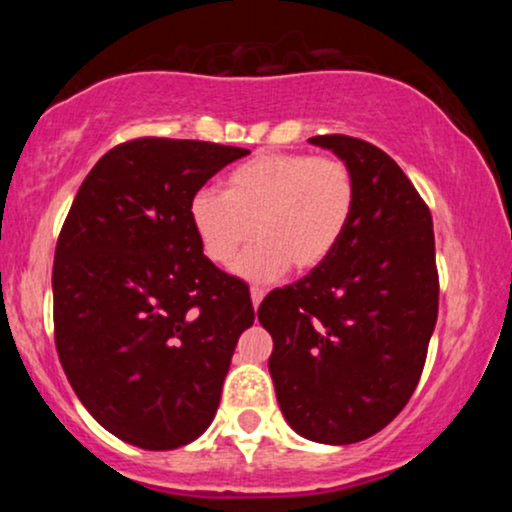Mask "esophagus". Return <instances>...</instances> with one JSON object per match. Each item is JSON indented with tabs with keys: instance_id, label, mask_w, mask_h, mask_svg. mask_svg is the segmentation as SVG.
<instances>
[{
	"instance_id": "obj_1",
	"label": "esophagus",
	"mask_w": 512,
	"mask_h": 512,
	"mask_svg": "<svg viewBox=\"0 0 512 512\" xmlns=\"http://www.w3.org/2000/svg\"><path fill=\"white\" fill-rule=\"evenodd\" d=\"M250 298H252V305H255V308H260V303H262V298H264V289H260V286H252Z\"/></svg>"
}]
</instances>
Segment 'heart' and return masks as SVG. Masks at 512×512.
<instances>
[{"mask_svg":"<svg viewBox=\"0 0 512 512\" xmlns=\"http://www.w3.org/2000/svg\"><path fill=\"white\" fill-rule=\"evenodd\" d=\"M356 204V182L342 158L262 154L238 166L223 192L197 190L190 223L211 262L248 279H272L293 267L313 269L337 250Z\"/></svg>","mask_w":512,"mask_h":512,"instance_id":"b5f03b06","label":"heart"}]
</instances>
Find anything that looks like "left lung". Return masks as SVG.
<instances>
[{"label":"left lung","instance_id":"8db88e82","mask_svg":"<svg viewBox=\"0 0 512 512\" xmlns=\"http://www.w3.org/2000/svg\"><path fill=\"white\" fill-rule=\"evenodd\" d=\"M310 144L351 168L356 204L337 250L264 298L257 320L286 421L315 443L375 436L419 385L438 317L433 219L404 170L346 134Z\"/></svg>","mask_w":512,"mask_h":512}]
</instances>
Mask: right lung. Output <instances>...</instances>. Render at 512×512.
I'll return each mask as SVG.
<instances>
[{
  "label": "right lung",
  "instance_id": "1",
  "mask_svg": "<svg viewBox=\"0 0 512 512\" xmlns=\"http://www.w3.org/2000/svg\"><path fill=\"white\" fill-rule=\"evenodd\" d=\"M248 149L142 137L76 192L52 267L55 346L88 414L125 443L173 450L207 431L238 337L245 281L199 248L190 199Z\"/></svg>",
  "mask_w": 512,
  "mask_h": 512
}]
</instances>
